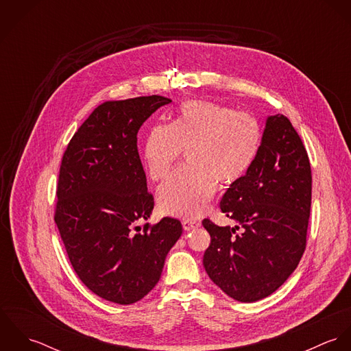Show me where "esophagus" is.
Here are the masks:
<instances>
[{"mask_svg":"<svg viewBox=\"0 0 351 351\" xmlns=\"http://www.w3.org/2000/svg\"><path fill=\"white\" fill-rule=\"evenodd\" d=\"M200 226V221L197 220H184L182 221V227L185 231H191V230H195Z\"/></svg>","mask_w":351,"mask_h":351,"instance_id":"34e87169","label":"esophagus"}]
</instances>
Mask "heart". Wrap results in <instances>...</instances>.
<instances>
[{
    "label": "heart",
    "mask_w": 351,
    "mask_h": 351,
    "mask_svg": "<svg viewBox=\"0 0 351 351\" xmlns=\"http://www.w3.org/2000/svg\"><path fill=\"white\" fill-rule=\"evenodd\" d=\"M259 123L246 112L208 102L186 101L166 127H154L143 146L152 181H163L180 154L189 167L176 173L158 192L162 213L195 219L215 192V182L234 185L246 176L261 149Z\"/></svg>",
    "instance_id": "1"
}]
</instances>
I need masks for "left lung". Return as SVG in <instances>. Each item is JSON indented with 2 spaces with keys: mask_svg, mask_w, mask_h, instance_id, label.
<instances>
[{
  "mask_svg": "<svg viewBox=\"0 0 351 351\" xmlns=\"http://www.w3.org/2000/svg\"><path fill=\"white\" fill-rule=\"evenodd\" d=\"M311 195V165L299 134L287 116L267 117L255 162L220 201L242 232L202 220L210 235L202 259L209 278L242 302L276 292L305 250Z\"/></svg>",
  "mask_w": 351,
  "mask_h": 351,
  "instance_id": "8db88e82",
  "label": "left lung"
}]
</instances>
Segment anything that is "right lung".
Here are the masks:
<instances>
[{
	"mask_svg": "<svg viewBox=\"0 0 351 351\" xmlns=\"http://www.w3.org/2000/svg\"><path fill=\"white\" fill-rule=\"evenodd\" d=\"M170 102L156 95L102 102L62 158L53 220L80 280L116 304L136 302L150 292L182 234L173 217L136 226L154 208L136 136Z\"/></svg>",
	"mask_w": 351,
	"mask_h": 351,
	"instance_id": "add662e5",
	"label": "right lung"
}]
</instances>
